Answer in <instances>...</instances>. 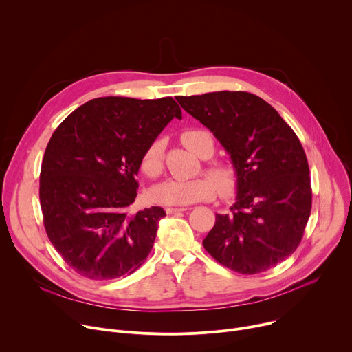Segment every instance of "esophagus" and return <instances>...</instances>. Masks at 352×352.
I'll use <instances>...</instances> for the list:
<instances>
[{
    "label": "esophagus",
    "mask_w": 352,
    "mask_h": 352,
    "mask_svg": "<svg viewBox=\"0 0 352 352\" xmlns=\"http://www.w3.org/2000/svg\"><path fill=\"white\" fill-rule=\"evenodd\" d=\"M185 210H186V208H167L166 209L167 214H177V213H182Z\"/></svg>",
    "instance_id": "obj_1"
}]
</instances>
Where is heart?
Returning <instances> with one entry per match:
<instances>
[{"mask_svg": "<svg viewBox=\"0 0 352 352\" xmlns=\"http://www.w3.org/2000/svg\"><path fill=\"white\" fill-rule=\"evenodd\" d=\"M205 133L206 132L197 131V129L185 131L181 135V140L190 150V152H193L199 157H202L200 138H202V135ZM140 166L143 173L150 178H156L162 174L163 171V142L162 140H155L147 146V148L144 150V153L142 156ZM209 173L215 178L217 186L212 179H212L211 177H206V175L188 179V181L168 179L156 185L152 189V196L156 202L163 205L185 206V205H192L196 202H204V200L213 199L216 196L217 186L220 193L226 197L235 190L238 175L234 167L226 163H214L209 167Z\"/></svg>", "mask_w": 352, "mask_h": 352, "instance_id": "b5f03b06", "label": "heart"}]
</instances>
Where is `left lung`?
<instances>
[{
  "instance_id": "8db88e82",
  "label": "left lung",
  "mask_w": 352,
  "mask_h": 352,
  "mask_svg": "<svg viewBox=\"0 0 352 352\" xmlns=\"http://www.w3.org/2000/svg\"><path fill=\"white\" fill-rule=\"evenodd\" d=\"M175 98L220 140L238 175L236 202L231 213L216 214L205 249L241 274L274 267L295 252L312 209L309 166L298 136L252 93Z\"/></svg>"
}]
</instances>
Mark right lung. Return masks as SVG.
<instances>
[{"label":"right lung","instance_id":"1","mask_svg":"<svg viewBox=\"0 0 352 352\" xmlns=\"http://www.w3.org/2000/svg\"><path fill=\"white\" fill-rule=\"evenodd\" d=\"M181 109L173 97H98L71 113L50 139L40 171V206L48 239L78 274L114 280L138 270L166 216L135 214L136 175L147 146Z\"/></svg>","mask_w":352,"mask_h":352}]
</instances>
